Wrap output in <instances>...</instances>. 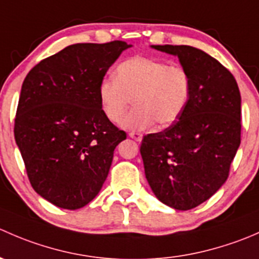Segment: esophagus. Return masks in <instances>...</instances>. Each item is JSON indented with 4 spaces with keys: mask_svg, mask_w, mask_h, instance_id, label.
Listing matches in <instances>:
<instances>
[{
    "mask_svg": "<svg viewBox=\"0 0 259 259\" xmlns=\"http://www.w3.org/2000/svg\"><path fill=\"white\" fill-rule=\"evenodd\" d=\"M129 137L132 138V139H134L135 142H142L143 139V134H140V133L138 132H130Z\"/></svg>",
    "mask_w": 259,
    "mask_h": 259,
    "instance_id": "34e87169",
    "label": "esophagus"
}]
</instances>
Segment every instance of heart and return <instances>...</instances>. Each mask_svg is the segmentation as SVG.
<instances>
[{"instance_id": "b5f03b06", "label": "heart", "mask_w": 259, "mask_h": 259, "mask_svg": "<svg viewBox=\"0 0 259 259\" xmlns=\"http://www.w3.org/2000/svg\"><path fill=\"white\" fill-rule=\"evenodd\" d=\"M192 95V76L180 64L135 56L120 62L114 77L99 83L98 98L106 119L119 122L131 102L136 106L120 125L129 130H145L174 124L187 109Z\"/></svg>"}]
</instances>
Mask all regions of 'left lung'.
I'll list each match as a JSON object with an SVG mask.
<instances>
[{
	"label": "left lung",
	"mask_w": 259,
	"mask_h": 259,
	"mask_svg": "<svg viewBox=\"0 0 259 259\" xmlns=\"http://www.w3.org/2000/svg\"><path fill=\"white\" fill-rule=\"evenodd\" d=\"M178 56L192 76L187 109L174 124L143 138L145 177L159 200L189 210L226 183L241 144V94L233 75L199 49L153 45Z\"/></svg>",
	"instance_id": "left-lung-1"
}]
</instances>
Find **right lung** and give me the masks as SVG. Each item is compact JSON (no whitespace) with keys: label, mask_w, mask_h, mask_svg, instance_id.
Instances as JSON below:
<instances>
[{"label":"right lung","mask_w":259,"mask_h":259,"mask_svg":"<svg viewBox=\"0 0 259 259\" xmlns=\"http://www.w3.org/2000/svg\"><path fill=\"white\" fill-rule=\"evenodd\" d=\"M124 41L75 44L38 62L21 88L15 140L37 194L64 209L85 207L126 134L106 119L98 88Z\"/></svg>","instance_id":"add662e5"}]
</instances>
